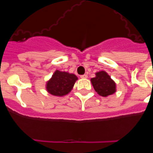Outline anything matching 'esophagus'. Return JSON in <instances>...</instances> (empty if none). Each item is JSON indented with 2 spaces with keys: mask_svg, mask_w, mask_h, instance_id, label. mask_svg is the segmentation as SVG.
<instances>
[{
  "mask_svg": "<svg viewBox=\"0 0 153 153\" xmlns=\"http://www.w3.org/2000/svg\"><path fill=\"white\" fill-rule=\"evenodd\" d=\"M81 78H83V79H85V78H87V75L86 74H83V75L80 76Z\"/></svg>",
  "mask_w": 153,
  "mask_h": 153,
  "instance_id": "esophagus-1",
  "label": "esophagus"
}]
</instances>
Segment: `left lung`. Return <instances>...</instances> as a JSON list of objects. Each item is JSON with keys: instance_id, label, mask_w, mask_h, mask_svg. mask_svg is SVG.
Masks as SVG:
<instances>
[{"instance_id": "obj_1", "label": "left lung", "mask_w": 153, "mask_h": 153, "mask_svg": "<svg viewBox=\"0 0 153 153\" xmlns=\"http://www.w3.org/2000/svg\"><path fill=\"white\" fill-rule=\"evenodd\" d=\"M93 88L99 95L107 97L116 92V83L105 71L96 74V77L91 79Z\"/></svg>"}]
</instances>
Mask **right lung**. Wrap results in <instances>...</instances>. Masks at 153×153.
<instances>
[{
  "label": "right lung",
  "mask_w": 153,
  "mask_h": 153,
  "mask_svg": "<svg viewBox=\"0 0 153 153\" xmlns=\"http://www.w3.org/2000/svg\"><path fill=\"white\" fill-rule=\"evenodd\" d=\"M76 76L67 72H62L56 70L52 78L47 83V90L53 96L67 95L74 87Z\"/></svg>",
  "instance_id": "add662e5"
}]
</instances>
